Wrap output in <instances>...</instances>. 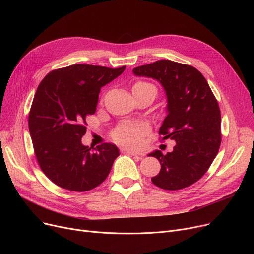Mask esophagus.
Returning a JSON list of instances; mask_svg holds the SVG:
<instances>
[{
	"mask_svg": "<svg viewBox=\"0 0 254 254\" xmlns=\"http://www.w3.org/2000/svg\"><path fill=\"white\" fill-rule=\"evenodd\" d=\"M122 151H123L124 153H127V154H129V155H137V156H139V157L142 156L141 154H139V153H137V152H135V151H132V150H128V149H123Z\"/></svg>",
	"mask_w": 254,
	"mask_h": 254,
	"instance_id": "obj_1",
	"label": "esophagus"
}]
</instances>
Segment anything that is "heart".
<instances>
[{"instance_id":"obj_1","label":"heart","mask_w":254,"mask_h":254,"mask_svg":"<svg viewBox=\"0 0 254 254\" xmlns=\"http://www.w3.org/2000/svg\"><path fill=\"white\" fill-rule=\"evenodd\" d=\"M134 91H144V90H152L155 93L157 92L156 87L148 82L145 81H138L134 87H132ZM146 128L143 125L138 124H131V123H126L118 126L112 132V138L115 142L127 146V147L138 148L142 145L144 136L146 135Z\"/></svg>"}]
</instances>
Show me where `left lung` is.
<instances>
[{"mask_svg":"<svg viewBox=\"0 0 254 254\" xmlns=\"http://www.w3.org/2000/svg\"><path fill=\"white\" fill-rule=\"evenodd\" d=\"M132 72L153 78L164 87L168 115L159 135L176 142L172 152L149 153L162 166L151 181L167 190L188 188L205 175L218 153L221 115L217 100L202 73L189 64L161 60Z\"/></svg>","mask_w":254,"mask_h":254,"instance_id":"obj_1","label":"left lung"}]
</instances>
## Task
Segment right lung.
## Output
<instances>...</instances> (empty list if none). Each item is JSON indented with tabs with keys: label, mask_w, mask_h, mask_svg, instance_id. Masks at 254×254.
<instances>
[{
	"label": "right lung",
	"mask_w": 254,
	"mask_h": 254,
	"mask_svg": "<svg viewBox=\"0 0 254 254\" xmlns=\"http://www.w3.org/2000/svg\"><path fill=\"white\" fill-rule=\"evenodd\" d=\"M125 69L77 64L51 71L39 84L29 114L30 135L40 168L60 188L87 191L109 175L118 148L111 143L88 147L81 138L101 88Z\"/></svg>",
	"instance_id": "add662e5"
}]
</instances>
